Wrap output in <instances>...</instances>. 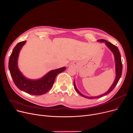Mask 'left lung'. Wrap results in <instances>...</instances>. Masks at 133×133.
<instances>
[{
  "instance_id": "left-lung-1",
  "label": "left lung",
  "mask_w": 133,
  "mask_h": 133,
  "mask_svg": "<svg viewBox=\"0 0 133 133\" xmlns=\"http://www.w3.org/2000/svg\"><path fill=\"white\" fill-rule=\"evenodd\" d=\"M98 42H104L105 45L107 46L108 48L110 49V50L113 53L114 57H115V70H116V77H115V80L112 83V84L111 85V86L110 87V88L108 89V91L105 92L102 94L99 95L98 96H95V97H87L84 95L83 94H82V93H81L80 92H79L78 90L77 89V88H76V84H75V80L74 81V87H75L76 91H77V92L79 94L81 95V96L83 97L84 98H88V99H95V98H100L102 97L104 95H107L108 94H109L112 90L114 89V88L115 87V86L117 84L118 81L119 80V79L121 77L122 75V61H121V54L119 51L118 49V47L115 46L114 45L112 44L110 42H108V41L105 40L104 39H99L97 40Z\"/></svg>"
}]
</instances>
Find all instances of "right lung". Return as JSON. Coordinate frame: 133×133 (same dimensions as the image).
<instances>
[{
    "label": "right lung",
    "instance_id": "add662e5",
    "mask_svg": "<svg viewBox=\"0 0 133 133\" xmlns=\"http://www.w3.org/2000/svg\"><path fill=\"white\" fill-rule=\"evenodd\" d=\"M26 41L18 43L12 50L9 61V69L11 77L18 89L26 93L34 95L44 94L48 92L54 83L58 74L64 71L66 67L52 70L45 75L37 79H31L25 77L18 67V58L19 52Z\"/></svg>",
    "mask_w": 133,
    "mask_h": 133
}]
</instances>
